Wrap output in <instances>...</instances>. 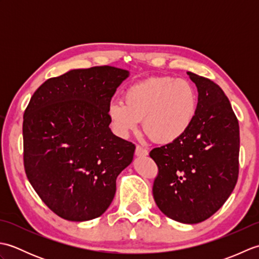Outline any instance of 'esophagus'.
Here are the masks:
<instances>
[{"label": "esophagus", "mask_w": 259, "mask_h": 259, "mask_svg": "<svg viewBox=\"0 0 259 259\" xmlns=\"http://www.w3.org/2000/svg\"><path fill=\"white\" fill-rule=\"evenodd\" d=\"M148 150L146 149V148L141 147V146H137L136 147V156L137 157H145V156H148Z\"/></svg>", "instance_id": "34e87169"}]
</instances>
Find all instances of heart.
<instances>
[{"instance_id": "obj_1", "label": "heart", "mask_w": 259, "mask_h": 259, "mask_svg": "<svg viewBox=\"0 0 259 259\" xmlns=\"http://www.w3.org/2000/svg\"><path fill=\"white\" fill-rule=\"evenodd\" d=\"M123 101L109 104L108 115L122 137L134 133L144 119L152 140L169 144L183 137L196 117L198 99L188 81L171 76H152L130 85Z\"/></svg>"}]
</instances>
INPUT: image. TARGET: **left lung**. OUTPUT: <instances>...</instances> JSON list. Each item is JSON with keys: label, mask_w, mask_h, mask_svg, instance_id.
Segmentation results:
<instances>
[{"label": "left lung", "mask_w": 259, "mask_h": 259, "mask_svg": "<svg viewBox=\"0 0 259 259\" xmlns=\"http://www.w3.org/2000/svg\"><path fill=\"white\" fill-rule=\"evenodd\" d=\"M198 90L196 117L178 140L150 151L158 166L152 194L167 217L206 221L232 194L239 171V124L221 87L187 72Z\"/></svg>", "instance_id": "left-lung-1"}]
</instances>
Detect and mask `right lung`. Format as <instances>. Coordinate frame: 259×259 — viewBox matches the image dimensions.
<instances>
[{"label":"right lung","instance_id":"add662e5","mask_svg":"<svg viewBox=\"0 0 259 259\" xmlns=\"http://www.w3.org/2000/svg\"><path fill=\"white\" fill-rule=\"evenodd\" d=\"M129 71L109 65L71 70L38 87L23 117L26 177L63 219L85 222L107 210L115 180L136 146L112 134L108 107Z\"/></svg>","mask_w":259,"mask_h":259}]
</instances>
